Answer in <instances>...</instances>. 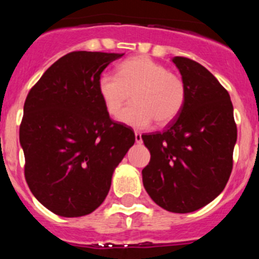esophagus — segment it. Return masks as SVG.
<instances>
[{
  "label": "esophagus",
  "mask_w": 259,
  "mask_h": 259,
  "mask_svg": "<svg viewBox=\"0 0 259 259\" xmlns=\"http://www.w3.org/2000/svg\"><path fill=\"white\" fill-rule=\"evenodd\" d=\"M135 141H136V144H141V142H142V135H141V133L135 132Z\"/></svg>",
  "instance_id": "1"
}]
</instances>
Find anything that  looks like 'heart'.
<instances>
[{
  "instance_id": "heart-1",
  "label": "heart",
  "mask_w": 259,
  "mask_h": 259,
  "mask_svg": "<svg viewBox=\"0 0 259 259\" xmlns=\"http://www.w3.org/2000/svg\"><path fill=\"white\" fill-rule=\"evenodd\" d=\"M99 91L107 112L120 114L127 101L134 103L121 113L120 120L145 127L152 120L165 125L179 115L186 101V85L179 74L147 56H135L118 65L117 74L100 76Z\"/></svg>"
}]
</instances>
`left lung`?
Masks as SVG:
<instances>
[{"instance_id":"left-lung-1","label":"left lung","mask_w":259,"mask_h":259,"mask_svg":"<svg viewBox=\"0 0 259 259\" xmlns=\"http://www.w3.org/2000/svg\"><path fill=\"white\" fill-rule=\"evenodd\" d=\"M173 62L186 85L185 105L164 132L142 135L151 153L142 183L159 207L190 213L224 190L237 129L229 92L215 76L190 58Z\"/></svg>"}]
</instances>
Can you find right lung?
<instances>
[{
  "label": "right lung",
  "instance_id": "1",
  "mask_svg": "<svg viewBox=\"0 0 259 259\" xmlns=\"http://www.w3.org/2000/svg\"><path fill=\"white\" fill-rule=\"evenodd\" d=\"M123 53L74 51L55 62L24 103L19 141L32 195L61 217L90 214L108 195L115 167L135 142L111 119L101 73Z\"/></svg>",
  "mask_w": 259,
  "mask_h": 259
}]
</instances>
